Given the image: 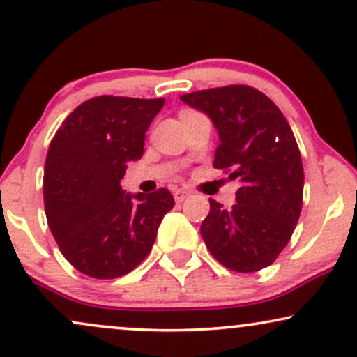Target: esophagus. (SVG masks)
I'll list each match as a JSON object with an SVG mask.
<instances>
[{"mask_svg": "<svg viewBox=\"0 0 357 357\" xmlns=\"http://www.w3.org/2000/svg\"><path fill=\"white\" fill-rule=\"evenodd\" d=\"M172 195H174L176 202L179 203V202H185V199L191 195V191L185 190V188H176V190L172 191Z\"/></svg>", "mask_w": 357, "mask_h": 357, "instance_id": "1", "label": "esophagus"}]
</instances>
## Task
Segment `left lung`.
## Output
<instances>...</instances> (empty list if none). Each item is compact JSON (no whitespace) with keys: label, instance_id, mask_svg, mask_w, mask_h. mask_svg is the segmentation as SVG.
<instances>
[{"label":"left lung","instance_id":"left-lung-1","mask_svg":"<svg viewBox=\"0 0 357 357\" xmlns=\"http://www.w3.org/2000/svg\"><path fill=\"white\" fill-rule=\"evenodd\" d=\"M181 100L213 121L220 139L213 166L241 181L232 208L210 199L199 229L206 248L236 273L268 268L291 238L303 202V164L291 127L250 86L203 89Z\"/></svg>","mask_w":357,"mask_h":357}]
</instances>
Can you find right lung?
I'll return each mask as SVG.
<instances>
[{"label": "right lung", "instance_id": "obj_1", "mask_svg": "<svg viewBox=\"0 0 357 357\" xmlns=\"http://www.w3.org/2000/svg\"><path fill=\"white\" fill-rule=\"evenodd\" d=\"M164 98L96 96L62 121L49 146L44 205L62 256L98 280L130 273L154 245L164 215L174 206L166 188L125 193L127 162L144 154L149 125Z\"/></svg>", "mask_w": 357, "mask_h": 357}]
</instances>
